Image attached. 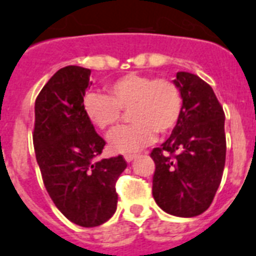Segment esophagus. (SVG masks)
Returning a JSON list of instances; mask_svg holds the SVG:
<instances>
[{
  "label": "esophagus",
  "instance_id": "obj_1",
  "mask_svg": "<svg viewBox=\"0 0 256 256\" xmlns=\"http://www.w3.org/2000/svg\"><path fill=\"white\" fill-rule=\"evenodd\" d=\"M136 158V155H132V154H128V155H124V160L128 162V163H130V162H132Z\"/></svg>",
  "mask_w": 256,
  "mask_h": 256
}]
</instances>
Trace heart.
<instances>
[{"label": "heart", "instance_id": "heart-1", "mask_svg": "<svg viewBox=\"0 0 256 256\" xmlns=\"http://www.w3.org/2000/svg\"><path fill=\"white\" fill-rule=\"evenodd\" d=\"M108 94L90 92L82 100L85 116L100 130H110L128 112V126L116 128L108 136L114 154H132L150 144L155 132L167 135L182 113V96L167 78L128 74L106 86Z\"/></svg>", "mask_w": 256, "mask_h": 256}]
</instances>
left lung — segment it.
<instances>
[{
  "instance_id": "8db88e82",
  "label": "left lung",
  "mask_w": 256,
  "mask_h": 256,
  "mask_svg": "<svg viewBox=\"0 0 256 256\" xmlns=\"http://www.w3.org/2000/svg\"><path fill=\"white\" fill-rule=\"evenodd\" d=\"M182 118L170 138L152 150V196L166 213L196 217L210 206L226 158L225 113L213 89L198 76L178 72Z\"/></svg>"
}]
</instances>
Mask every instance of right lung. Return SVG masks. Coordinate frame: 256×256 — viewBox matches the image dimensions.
I'll use <instances>...</instances> for the list:
<instances>
[{"instance_id": "add662e5", "label": "right lung", "mask_w": 256, "mask_h": 256, "mask_svg": "<svg viewBox=\"0 0 256 256\" xmlns=\"http://www.w3.org/2000/svg\"><path fill=\"white\" fill-rule=\"evenodd\" d=\"M90 70L68 66L35 101V156L51 200L70 222L102 225L117 209L116 182L128 167L122 155L96 160L105 140L85 116L82 100Z\"/></svg>"}]
</instances>
